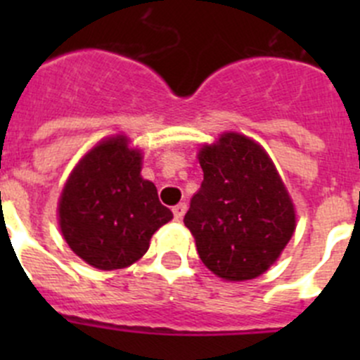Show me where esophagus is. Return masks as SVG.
<instances>
[{
    "label": "esophagus",
    "mask_w": 360,
    "mask_h": 360,
    "mask_svg": "<svg viewBox=\"0 0 360 360\" xmlns=\"http://www.w3.org/2000/svg\"><path fill=\"white\" fill-rule=\"evenodd\" d=\"M172 212H174V217H176L177 221L179 219H183V216H184V212H186V203H177V205H174V209H172Z\"/></svg>",
    "instance_id": "obj_1"
}]
</instances>
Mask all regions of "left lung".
Segmentation results:
<instances>
[{
	"label": "left lung",
	"instance_id": "1",
	"mask_svg": "<svg viewBox=\"0 0 360 360\" xmlns=\"http://www.w3.org/2000/svg\"><path fill=\"white\" fill-rule=\"evenodd\" d=\"M200 190L184 224L198 256L226 281L259 277L291 240L296 217L288 190L263 148L240 134H224L198 155Z\"/></svg>",
	"mask_w": 360,
	"mask_h": 360
}]
</instances>
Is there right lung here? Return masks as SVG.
I'll return each instance as SVG.
<instances>
[{
	"label": "right lung",
	"mask_w": 360,
	"mask_h": 360,
	"mask_svg": "<svg viewBox=\"0 0 360 360\" xmlns=\"http://www.w3.org/2000/svg\"><path fill=\"white\" fill-rule=\"evenodd\" d=\"M170 219L155 184L141 177V153L127 148L125 137L97 144L72 170L59 202L69 248L99 270L139 259L151 235Z\"/></svg>",
	"instance_id": "1"
}]
</instances>
